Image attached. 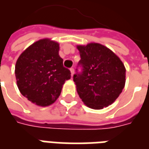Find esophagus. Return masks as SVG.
I'll list each match as a JSON object with an SVG mask.
<instances>
[{
	"instance_id": "obj_1",
	"label": "esophagus",
	"mask_w": 149,
	"mask_h": 149,
	"mask_svg": "<svg viewBox=\"0 0 149 149\" xmlns=\"http://www.w3.org/2000/svg\"><path fill=\"white\" fill-rule=\"evenodd\" d=\"M70 73H71V76H73L74 73V69L73 68H71L70 69Z\"/></svg>"
}]
</instances>
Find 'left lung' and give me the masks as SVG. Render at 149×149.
<instances>
[{"mask_svg": "<svg viewBox=\"0 0 149 149\" xmlns=\"http://www.w3.org/2000/svg\"><path fill=\"white\" fill-rule=\"evenodd\" d=\"M81 71L74 74L77 92L85 104L102 109L111 104L123 91L126 68L114 52L102 45L89 43L78 45Z\"/></svg>", "mask_w": 149, "mask_h": 149, "instance_id": "8db88e82", "label": "left lung"}]
</instances>
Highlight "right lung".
Instances as JSON below:
<instances>
[{
  "mask_svg": "<svg viewBox=\"0 0 149 149\" xmlns=\"http://www.w3.org/2000/svg\"><path fill=\"white\" fill-rule=\"evenodd\" d=\"M59 43L41 39L29 46L18 58L15 74L23 96L38 106H49L60 95L63 85L70 79L59 55Z\"/></svg>",
  "mask_w": 149,
  "mask_h": 149,
  "instance_id": "1",
  "label": "right lung"
}]
</instances>
